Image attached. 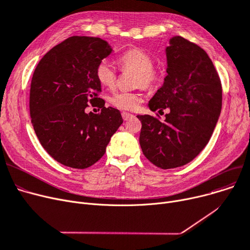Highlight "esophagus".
Returning <instances> with one entry per match:
<instances>
[{"label":"esophagus","instance_id":"1","mask_svg":"<svg viewBox=\"0 0 250 250\" xmlns=\"http://www.w3.org/2000/svg\"><path fill=\"white\" fill-rule=\"evenodd\" d=\"M122 116H123V118H124V121H127V120H129V118L134 117L133 114H130V113H128V112H123V113H122Z\"/></svg>","mask_w":250,"mask_h":250}]
</instances>
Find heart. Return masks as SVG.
I'll list each match as a JSON object with an SVG mask.
<instances>
[{
  "mask_svg": "<svg viewBox=\"0 0 250 250\" xmlns=\"http://www.w3.org/2000/svg\"><path fill=\"white\" fill-rule=\"evenodd\" d=\"M123 70H130L136 73L135 85L145 88H153L159 83L161 73L153 67V59L142 48H130L118 58ZM98 82L107 88H112L116 82V71L111 62L103 60L96 68ZM144 96L140 92H115L109 98L114 107L122 110H136L143 102Z\"/></svg>",
  "mask_w": 250,
  "mask_h": 250,
  "instance_id": "obj_1",
  "label": "heart"
}]
</instances>
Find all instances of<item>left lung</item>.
<instances>
[{"instance_id":"1","label":"left lung","mask_w":250,"mask_h":250,"mask_svg":"<svg viewBox=\"0 0 250 250\" xmlns=\"http://www.w3.org/2000/svg\"><path fill=\"white\" fill-rule=\"evenodd\" d=\"M169 42L167 76L149 101L152 111L169 112L164 121L138 115L143 154L161 169L193 160L211 139L222 108L221 80L207 52L181 36Z\"/></svg>"}]
</instances>
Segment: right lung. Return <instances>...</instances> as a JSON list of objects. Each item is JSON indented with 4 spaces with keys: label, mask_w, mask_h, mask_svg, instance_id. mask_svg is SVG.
Wrapping results in <instances>:
<instances>
[{
    "label": "right lung",
    "mask_w": 250,
    "mask_h": 250,
    "mask_svg": "<svg viewBox=\"0 0 250 250\" xmlns=\"http://www.w3.org/2000/svg\"><path fill=\"white\" fill-rule=\"evenodd\" d=\"M111 51L99 37L72 36L46 52L33 73V128L44 150L64 166L85 169L95 164L124 122L120 110L105 107L98 97L96 68ZM89 104L101 112L87 114Z\"/></svg>",
    "instance_id": "obj_1"
}]
</instances>
